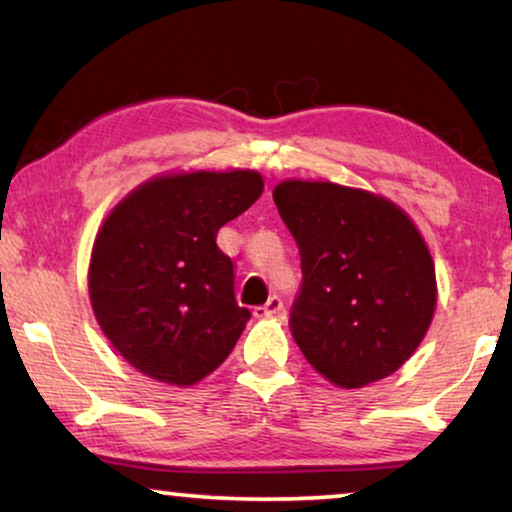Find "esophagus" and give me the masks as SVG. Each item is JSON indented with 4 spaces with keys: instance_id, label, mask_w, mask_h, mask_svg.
Returning a JSON list of instances; mask_svg holds the SVG:
<instances>
[{
    "instance_id": "34e87169",
    "label": "esophagus",
    "mask_w": 512,
    "mask_h": 512,
    "mask_svg": "<svg viewBox=\"0 0 512 512\" xmlns=\"http://www.w3.org/2000/svg\"><path fill=\"white\" fill-rule=\"evenodd\" d=\"M283 309V299L278 297V295H274V297H269V302L267 304H262V306H255V318H269V316H276L278 311Z\"/></svg>"
}]
</instances>
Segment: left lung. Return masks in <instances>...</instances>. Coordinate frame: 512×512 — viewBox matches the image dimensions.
Wrapping results in <instances>:
<instances>
[{
    "label": "left lung",
    "mask_w": 512,
    "mask_h": 512,
    "mask_svg": "<svg viewBox=\"0 0 512 512\" xmlns=\"http://www.w3.org/2000/svg\"><path fill=\"white\" fill-rule=\"evenodd\" d=\"M302 257L292 337L316 372L342 388L388 377L417 351L433 320L435 267L395 203L335 182L274 189Z\"/></svg>",
    "instance_id": "1"
}]
</instances>
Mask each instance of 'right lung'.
Returning <instances> with one entry per match:
<instances>
[{"label":"right lung","mask_w":512,"mask_h":512,"mask_svg":"<svg viewBox=\"0 0 512 512\" xmlns=\"http://www.w3.org/2000/svg\"><path fill=\"white\" fill-rule=\"evenodd\" d=\"M262 175H161L109 213L93 243L88 292L105 337L147 377L192 386L220 367L250 311L217 231L260 199Z\"/></svg>","instance_id":"right-lung-1"}]
</instances>
